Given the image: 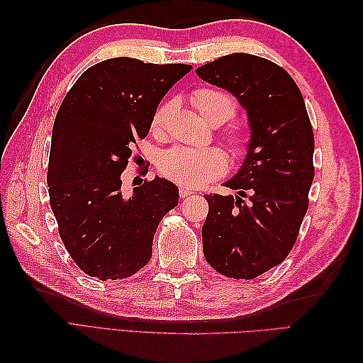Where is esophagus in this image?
I'll list each match as a JSON object with an SVG mask.
<instances>
[{
    "label": "esophagus",
    "mask_w": 363,
    "mask_h": 363,
    "mask_svg": "<svg viewBox=\"0 0 363 363\" xmlns=\"http://www.w3.org/2000/svg\"><path fill=\"white\" fill-rule=\"evenodd\" d=\"M179 195H181V198H189L191 195H195V191L191 190V189H187V187H181L179 189Z\"/></svg>",
    "instance_id": "esophagus-1"
}]
</instances>
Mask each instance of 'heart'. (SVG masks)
I'll use <instances>...</instances> for the list:
<instances>
[{
	"label": "heart",
	"mask_w": 363,
	"mask_h": 363,
	"mask_svg": "<svg viewBox=\"0 0 363 363\" xmlns=\"http://www.w3.org/2000/svg\"><path fill=\"white\" fill-rule=\"evenodd\" d=\"M191 101L198 112L213 125H220V123L229 120L237 109V103L233 96L213 87L196 89L191 95ZM173 106V101H167L154 112L151 120V129L154 133L164 130ZM228 138L235 150H240L246 142V130L238 126L230 128L228 130ZM157 168L162 176L173 181L177 186L196 189L225 174L228 160L225 154L217 148L195 150L176 146V148L162 154L157 160Z\"/></svg>",
	"instance_id": "obj_1"
}]
</instances>
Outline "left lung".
Instances as JSON below:
<instances>
[{
	"instance_id": "obj_1",
	"label": "left lung",
	"mask_w": 363,
	"mask_h": 363,
	"mask_svg": "<svg viewBox=\"0 0 363 363\" xmlns=\"http://www.w3.org/2000/svg\"><path fill=\"white\" fill-rule=\"evenodd\" d=\"M196 73L233 94L251 128L243 164L225 182L238 195H204V257L223 276L254 279L279 265L298 238L315 174L312 125L296 82L272 60L234 52Z\"/></svg>"
}]
</instances>
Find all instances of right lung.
<instances>
[{
  "label": "right lung",
  "mask_w": 363,
  "mask_h": 363,
  "mask_svg": "<svg viewBox=\"0 0 363 363\" xmlns=\"http://www.w3.org/2000/svg\"><path fill=\"white\" fill-rule=\"evenodd\" d=\"M190 70L107 59L87 68L60 104L46 182L60 238L86 274L117 281L150 262L154 234L179 190L156 176L125 196L121 173L162 98Z\"/></svg>",
  "instance_id": "obj_1"
}]
</instances>
